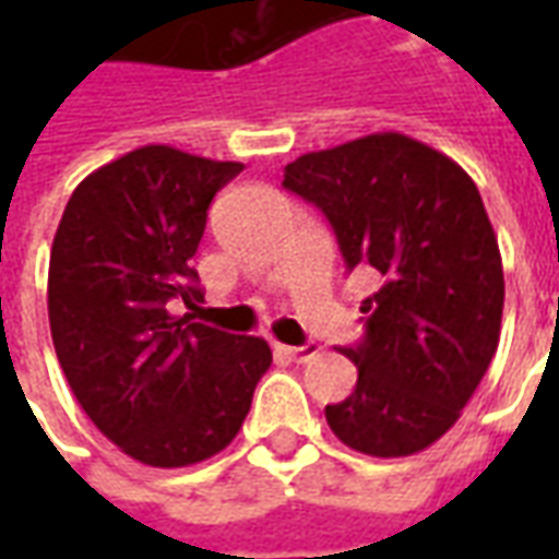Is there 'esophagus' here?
Wrapping results in <instances>:
<instances>
[{"label": "esophagus", "instance_id": "esophagus-1", "mask_svg": "<svg viewBox=\"0 0 559 559\" xmlns=\"http://www.w3.org/2000/svg\"><path fill=\"white\" fill-rule=\"evenodd\" d=\"M281 356H287L290 362H311L320 347L317 344H305V347H287V344H278Z\"/></svg>", "mask_w": 559, "mask_h": 559}]
</instances>
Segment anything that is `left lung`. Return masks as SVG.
Returning a JSON list of instances; mask_svg holds the SVG:
<instances>
[{
	"label": "left lung",
	"instance_id": "1",
	"mask_svg": "<svg viewBox=\"0 0 559 559\" xmlns=\"http://www.w3.org/2000/svg\"><path fill=\"white\" fill-rule=\"evenodd\" d=\"M284 188L326 215L347 269L383 278L365 338L341 350L359 377L329 428L362 455H416L455 425L500 344L503 260L479 188L399 131L299 155Z\"/></svg>",
	"mask_w": 559,
	"mask_h": 559
}]
</instances>
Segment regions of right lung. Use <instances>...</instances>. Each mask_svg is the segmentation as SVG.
<instances>
[{"mask_svg": "<svg viewBox=\"0 0 559 559\" xmlns=\"http://www.w3.org/2000/svg\"><path fill=\"white\" fill-rule=\"evenodd\" d=\"M242 173L173 146H140L74 188L50 248L47 311L80 407L126 455L188 467L242 428L272 350L179 305L200 299L191 257L212 197Z\"/></svg>", "mask_w": 559, "mask_h": 559, "instance_id": "1", "label": "right lung"}]
</instances>
